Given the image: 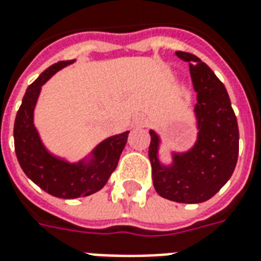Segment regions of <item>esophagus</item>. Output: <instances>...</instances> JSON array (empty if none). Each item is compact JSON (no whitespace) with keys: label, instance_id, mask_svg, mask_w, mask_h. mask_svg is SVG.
Instances as JSON below:
<instances>
[{"label":"esophagus","instance_id":"1","mask_svg":"<svg viewBox=\"0 0 261 261\" xmlns=\"http://www.w3.org/2000/svg\"><path fill=\"white\" fill-rule=\"evenodd\" d=\"M135 126H144L145 124V117L144 116H137L134 119Z\"/></svg>","mask_w":261,"mask_h":261}]
</instances>
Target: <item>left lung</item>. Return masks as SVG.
<instances>
[{
	"label": "left lung",
	"mask_w": 261,
	"mask_h": 261,
	"mask_svg": "<svg viewBox=\"0 0 261 261\" xmlns=\"http://www.w3.org/2000/svg\"><path fill=\"white\" fill-rule=\"evenodd\" d=\"M175 55L189 63L197 93L194 115L198 133L192 148L182 153L172 152V162L163 164L159 157L162 139L156 131H149L153 186L167 200L198 204L214 197L234 172L240 131L227 90L214 71L192 53Z\"/></svg>",
	"instance_id": "8db88e82"
}]
</instances>
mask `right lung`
Returning <instances> with one entry per match:
<instances>
[{"mask_svg": "<svg viewBox=\"0 0 261 261\" xmlns=\"http://www.w3.org/2000/svg\"><path fill=\"white\" fill-rule=\"evenodd\" d=\"M75 60L59 61L45 69L25 90L15 119V152L24 174L34 184L59 198L87 197L98 192L116 170L130 131L116 134L99 142L89 156L77 163L55 156L43 145L34 124V109L45 83L57 71L72 64Z\"/></svg>", "mask_w": 261, "mask_h": 261, "instance_id": "obj_1", "label": "right lung"}]
</instances>
